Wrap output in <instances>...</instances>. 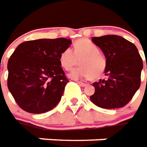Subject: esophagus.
I'll use <instances>...</instances> for the list:
<instances>
[{"label": "esophagus", "instance_id": "esophagus-1", "mask_svg": "<svg viewBox=\"0 0 147 147\" xmlns=\"http://www.w3.org/2000/svg\"><path fill=\"white\" fill-rule=\"evenodd\" d=\"M77 82L78 83L79 85H81V86H82V87H85V85H87L86 83H84V82H79V81H77Z\"/></svg>", "mask_w": 147, "mask_h": 147}]
</instances>
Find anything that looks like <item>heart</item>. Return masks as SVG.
Listing matches in <instances>:
<instances>
[{"label":"heart","mask_w":147,"mask_h":147,"mask_svg":"<svg viewBox=\"0 0 147 147\" xmlns=\"http://www.w3.org/2000/svg\"><path fill=\"white\" fill-rule=\"evenodd\" d=\"M81 60V67L70 73L74 79L97 78L104 74L107 66V61L94 42L87 38H81L76 41L74 51L71 48L63 50L59 56V62L66 70H70L78 65Z\"/></svg>","instance_id":"obj_1"}]
</instances>
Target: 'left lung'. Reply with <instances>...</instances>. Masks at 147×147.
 <instances>
[{"label":"left lung","instance_id":"obj_1","mask_svg":"<svg viewBox=\"0 0 147 147\" xmlns=\"http://www.w3.org/2000/svg\"><path fill=\"white\" fill-rule=\"evenodd\" d=\"M92 41L106 58L105 74L108 78L92 84L95 92L90 100L102 109L122 108L131 100L140 87L143 68L142 58L135 44L121 36L92 37Z\"/></svg>","mask_w":147,"mask_h":147}]
</instances>
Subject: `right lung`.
I'll use <instances>...</instances> for the list:
<instances>
[{
  "mask_svg": "<svg viewBox=\"0 0 147 147\" xmlns=\"http://www.w3.org/2000/svg\"><path fill=\"white\" fill-rule=\"evenodd\" d=\"M70 44L69 38H41L16 48L8 62V88L23 110L40 114L59 104L68 82L59 56Z\"/></svg>",
  "mask_w": 147,
  "mask_h": 147,
  "instance_id": "obj_1",
  "label": "right lung"
}]
</instances>
